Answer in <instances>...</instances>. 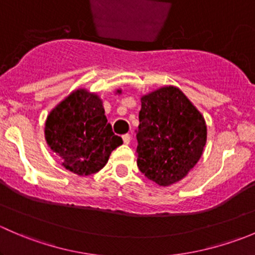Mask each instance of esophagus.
Here are the masks:
<instances>
[{
  "mask_svg": "<svg viewBox=\"0 0 255 255\" xmlns=\"http://www.w3.org/2000/svg\"><path fill=\"white\" fill-rule=\"evenodd\" d=\"M122 139H123V143H125V144H129L130 143V135L129 134H123Z\"/></svg>",
  "mask_w": 255,
  "mask_h": 255,
  "instance_id": "1",
  "label": "esophagus"
}]
</instances>
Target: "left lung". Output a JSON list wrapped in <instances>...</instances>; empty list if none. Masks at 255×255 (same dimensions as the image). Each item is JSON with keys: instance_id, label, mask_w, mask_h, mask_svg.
I'll return each mask as SVG.
<instances>
[{"instance_id": "1", "label": "left lung", "mask_w": 255, "mask_h": 255, "mask_svg": "<svg viewBox=\"0 0 255 255\" xmlns=\"http://www.w3.org/2000/svg\"><path fill=\"white\" fill-rule=\"evenodd\" d=\"M137 165L160 186L180 181L196 165L207 139L204 116L175 86L142 96Z\"/></svg>"}]
</instances>
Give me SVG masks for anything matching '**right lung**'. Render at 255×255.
I'll return each mask as SVG.
<instances>
[{
  "instance_id": "add662e5",
  "label": "right lung",
  "mask_w": 255,
  "mask_h": 255,
  "mask_svg": "<svg viewBox=\"0 0 255 255\" xmlns=\"http://www.w3.org/2000/svg\"><path fill=\"white\" fill-rule=\"evenodd\" d=\"M121 94V90H117ZM45 140L63 166L86 176L101 170L112 150L123 143L105 116L102 100L85 89L75 90L51 110L45 121Z\"/></svg>"
}]
</instances>
